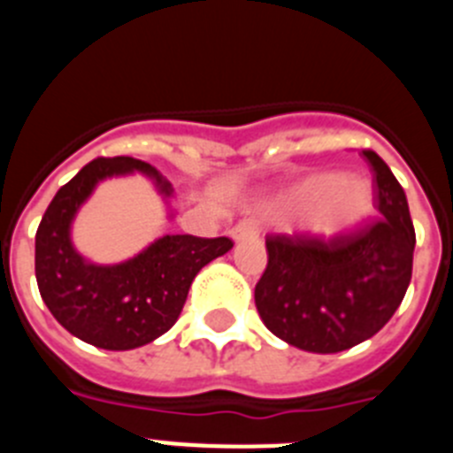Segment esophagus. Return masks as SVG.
Masks as SVG:
<instances>
[{
    "instance_id": "esophagus-1",
    "label": "esophagus",
    "mask_w": 453,
    "mask_h": 453,
    "mask_svg": "<svg viewBox=\"0 0 453 453\" xmlns=\"http://www.w3.org/2000/svg\"><path fill=\"white\" fill-rule=\"evenodd\" d=\"M231 238L234 242H240V240H247V238H256V226L251 222H238L231 229Z\"/></svg>"
}]
</instances>
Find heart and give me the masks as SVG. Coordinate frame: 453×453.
Listing matches in <instances>:
<instances>
[{
	"label": "heart",
	"instance_id": "1",
	"mask_svg": "<svg viewBox=\"0 0 453 453\" xmlns=\"http://www.w3.org/2000/svg\"><path fill=\"white\" fill-rule=\"evenodd\" d=\"M370 211V186L340 172L306 174L261 206V215L270 222L302 218L303 234L318 240L347 238L361 229Z\"/></svg>",
	"mask_w": 453,
	"mask_h": 453
}]
</instances>
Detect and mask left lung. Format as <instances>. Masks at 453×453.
Returning a JSON list of instances; mask_svg holds the SVG:
<instances>
[{"instance_id":"left-lung-1","label":"left lung","mask_w":453,"mask_h":453,"mask_svg":"<svg viewBox=\"0 0 453 453\" xmlns=\"http://www.w3.org/2000/svg\"><path fill=\"white\" fill-rule=\"evenodd\" d=\"M363 154L374 170L379 222L334 242L267 238L256 308L276 338L311 354H338L381 331L413 274L406 192L374 151Z\"/></svg>"}]
</instances>
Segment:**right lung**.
Here are the masks:
<instances>
[{
  "mask_svg": "<svg viewBox=\"0 0 453 453\" xmlns=\"http://www.w3.org/2000/svg\"><path fill=\"white\" fill-rule=\"evenodd\" d=\"M142 174L177 211L172 183L154 165L131 156L95 158L47 206L35 234V281L63 329L88 345L127 351L154 342L174 326L195 276L234 247L229 238L165 234L127 261L95 263L74 247L72 224L99 183Z\"/></svg>",
  "mask_w": 453,
  "mask_h": 453,
  "instance_id": "1",
  "label": "right lung"
}]
</instances>
